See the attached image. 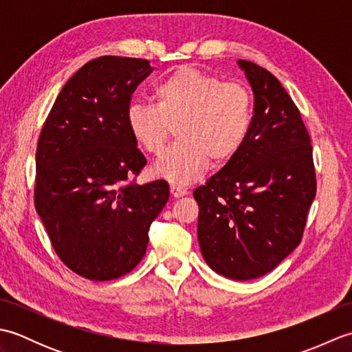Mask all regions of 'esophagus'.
I'll list each match as a JSON object with an SVG mask.
<instances>
[{"label":"esophagus","mask_w":352,"mask_h":352,"mask_svg":"<svg viewBox=\"0 0 352 352\" xmlns=\"http://www.w3.org/2000/svg\"><path fill=\"white\" fill-rule=\"evenodd\" d=\"M186 193H188V190H186L184 188H180V186H175V184H170V195L174 198L184 197Z\"/></svg>","instance_id":"obj_1"}]
</instances>
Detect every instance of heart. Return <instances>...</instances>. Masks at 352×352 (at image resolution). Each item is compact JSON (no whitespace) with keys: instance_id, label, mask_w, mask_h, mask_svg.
I'll use <instances>...</instances> for the list:
<instances>
[{"instance_id":"obj_1","label":"heart","mask_w":352,"mask_h":352,"mask_svg":"<svg viewBox=\"0 0 352 352\" xmlns=\"http://www.w3.org/2000/svg\"><path fill=\"white\" fill-rule=\"evenodd\" d=\"M154 104L134 102L126 126L136 145L159 155L178 125L180 142L153 164V174L188 184L204 174L210 159L234 157L248 136L252 100L242 85L223 83L193 68H180L154 87Z\"/></svg>"}]
</instances>
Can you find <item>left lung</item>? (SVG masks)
<instances>
[{
    "label": "left lung",
    "instance_id": "obj_1",
    "mask_svg": "<svg viewBox=\"0 0 352 352\" xmlns=\"http://www.w3.org/2000/svg\"><path fill=\"white\" fill-rule=\"evenodd\" d=\"M237 65L254 95L248 136L193 197L206 263L246 281L271 272L300 245L316 178L309 133L280 81L252 62Z\"/></svg>",
    "mask_w": 352,
    "mask_h": 352
}]
</instances>
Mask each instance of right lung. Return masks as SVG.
I'll return each mask as SVG.
<instances>
[{"label": "right lung", "mask_w": 352, "mask_h": 352, "mask_svg": "<svg viewBox=\"0 0 352 352\" xmlns=\"http://www.w3.org/2000/svg\"><path fill=\"white\" fill-rule=\"evenodd\" d=\"M153 69L145 58L118 56L86 63L58 94L37 144V214L57 256L87 280H115L136 267L169 199L166 182L130 183L146 160L126 111Z\"/></svg>", "instance_id": "obj_1"}]
</instances>
